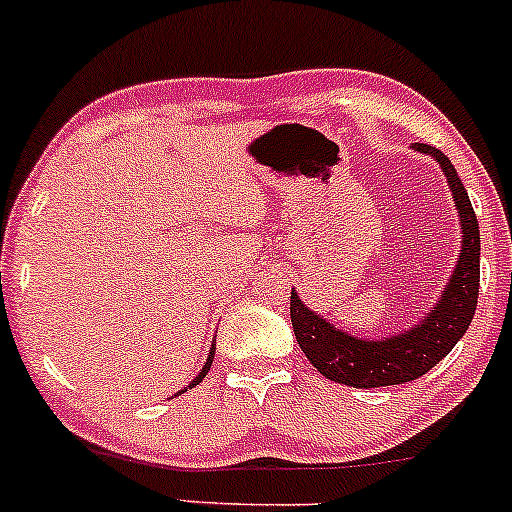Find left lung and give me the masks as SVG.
Segmentation results:
<instances>
[{
    "mask_svg": "<svg viewBox=\"0 0 512 512\" xmlns=\"http://www.w3.org/2000/svg\"><path fill=\"white\" fill-rule=\"evenodd\" d=\"M412 148L430 153L447 175L452 188L456 210L461 222V256L449 278V285L442 290V300L432 307L427 320L381 342H368L342 329L332 327L320 315L307 310L295 293H290V322H293L295 339L302 354L324 378L334 383H344L351 388H383L400 386L425 376L432 366H437L454 344L464 337L474 320L478 302V256H481V236L474 207H471L466 188L461 185L456 168L439 148L430 144H415Z\"/></svg>",
    "mask_w": 512,
    "mask_h": 512,
    "instance_id": "obj_1",
    "label": "left lung"
}]
</instances>
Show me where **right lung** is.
I'll return each instance as SVG.
<instances>
[{
    "instance_id": "add662e5",
    "label": "right lung",
    "mask_w": 512,
    "mask_h": 512,
    "mask_svg": "<svg viewBox=\"0 0 512 512\" xmlns=\"http://www.w3.org/2000/svg\"><path fill=\"white\" fill-rule=\"evenodd\" d=\"M212 359H214V346H212L210 356H207V364H205V368H202V371H200V376H197V378H195V381H192V383H190V388H195V386H197V383H202V378H205V376H207V371H210V366H212Z\"/></svg>"
}]
</instances>
